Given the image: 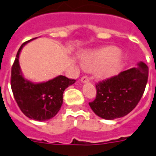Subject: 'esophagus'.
<instances>
[{
    "mask_svg": "<svg viewBox=\"0 0 156 156\" xmlns=\"http://www.w3.org/2000/svg\"><path fill=\"white\" fill-rule=\"evenodd\" d=\"M89 82V78H88L87 76H83V78H81V83H86Z\"/></svg>",
    "mask_w": 156,
    "mask_h": 156,
    "instance_id": "obj_1",
    "label": "esophagus"
}]
</instances>
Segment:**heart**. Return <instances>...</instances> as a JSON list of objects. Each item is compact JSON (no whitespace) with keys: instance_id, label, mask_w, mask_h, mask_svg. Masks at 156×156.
I'll return each instance as SVG.
<instances>
[{"instance_id":"1","label":"heart","mask_w":156,"mask_h":156,"mask_svg":"<svg viewBox=\"0 0 156 156\" xmlns=\"http://www.w3.org/2000/svg\"><path fill=\"white\" fill-rule=\"evenodd\" d=\"M123 62L122 54L118 48L112 46L87 52L82 60V65L86 69L95 71L96 77L103 80L116 75Z\"/></svg>"}]
</instances>
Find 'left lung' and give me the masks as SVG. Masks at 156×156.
Listing matches in <instances>:
<instances>
[{"mask_svg":"<svg viewBox=\"0 0 156 156\" xmlns=\"http://www.w3.org/2000/svg\"><path fill=\"white\" fill-rule=\"evenodd\" d=\"M147 78V66L143 61L138 62L136 67L97 84L96 98L89 103L90 108L105 120L126 116L141 100Z\"/></svg>","mask_w":156,"mask_h":156,"instance_id":"left-lung-1","label":"left lung"}]
</instances>
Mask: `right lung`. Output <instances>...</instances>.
<instances>
[{
  "label": "right lung",
  "instance_id": "add662e5",
  "mask_svg": "<svg viewBox=\"0 0 156 156\" xmlns=\"http://www.w3.org/2000/svg\"><path fill=\"white\" fill-rule=\"evenodd\" d=\"M35 39L23 43L18 49L11 71V88L25 116L35 121H44L57 114L63 103L64 91L76 80L59 75L47 82L34 83L24 77L19 65V56L23 48Z\"/></svg>",
  "mask_w": 156,
  "mask_h": 156
}]
</instances>
